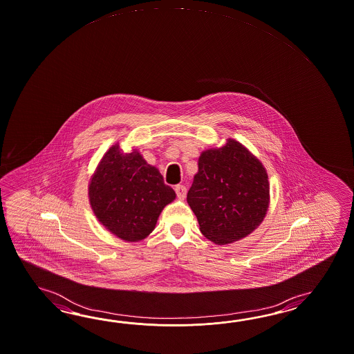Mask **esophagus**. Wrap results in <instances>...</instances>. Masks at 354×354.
I'll list each match as a JSON object with an SVG mask.
<instances>
[{"mask_svg":"<svg viewBox=\"0 0 354 354\" xmlns=\"http://www.w3.org/2000/svg\"><path fill=\"white\" fill-rule=\"evenodd\" d=\"M175 193H176L178 198L184 199L185 196H187V188L184 185H176L175 187Z\"/></svg>","mask_w":354,"mask_h":354,"instance_id":"obj_1","label":"esophagus"}]
</instances>
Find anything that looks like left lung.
I'll use <instances>...</instances> for the list:
<instances>
[{"label": "left lung", "instance_id": "8db88e82", "mask_svg": "<svg viewBox=\"0 0 354 354\" xmlns=\"http://www.w3.org/2000/svg\"><path fill=\"white\" fill-rule=\"evenodd\" d=\"M268 173L239 142L227 139L202 152L187 201L201 233L216 244H229L259 226L268 207Z\"/></svg>", "mask_w": 354, "mask_h": 354}]
</instances>
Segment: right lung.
<instances>
[{"instance_id": "obj_1", "label": "right lung", "mask_w": 354, "mask_h": 354, "mask_svg": "<svg viewBox=\"0 0 354 354\" xmlns=\"http://www.w3.org/2000/svg\"><path fill=\"white\" fill-rule=\"evenodd\" d=\"M175 199L158 170L137 151L113 145L89 184V201L98 221L127 241H138L155 229L165 206Z\"/></svg>"}]
</instances>
